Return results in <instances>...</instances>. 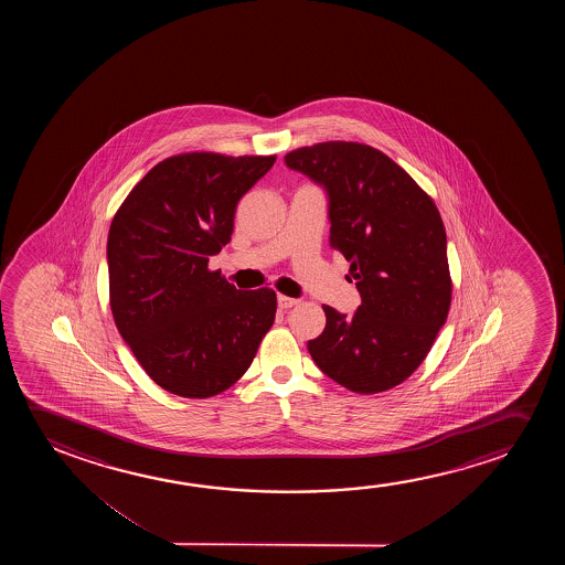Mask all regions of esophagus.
<instances>
[{
    "instance_id": "1",
    "label": "esophagus",
    "mask_w": 565,
    "mask_h": 565,
    "mask_svg": "<svg viewBox=\"0 0 565 565\" xmlns=\"http://www.w3.org/2000/svg\"><path fill=\"white\" fill-rule=\"evenodd\" d=\"M299 302V299H294V297H287V295H278V307L279 309H291Z\"/></svg>"
}]
</instances>
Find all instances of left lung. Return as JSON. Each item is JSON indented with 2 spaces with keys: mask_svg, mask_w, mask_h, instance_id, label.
I'll return each mask as SVG.
<instances>
[{
  "mask_svg": "<svg viewBox=\"0 0 565 565\" xmlns=\"http://www.w3.org/2000/svg\"><path fill=\"white\" fill-rule=\"evenodd\" d=\"M330 196V247L351 263L353 317L324 305L309 341L318 369L356 394L402 384L433 349L451 305L448 243L430 194L379 148L330 140L286 154Z\"/></svg>",
  "mask_w": 565,
  "mask_h": 565,
  "instance_id": "8db88e82",
  "label": "left lung"
}]
</instances>
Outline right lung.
Here are the masks:
<instances>
[{
    "label": "right lung",
    "instance_id": "add662e5",
    "mask_svg": "<svg viewBox=\"0 0 565 565\" xmlns=\"http://www.w3.org/2000/svg\"><path fill=\"white\" fill-rule=\"evenodd\" d=\"M274 162L276 156H170L111 220V315L140 366L170 394L225 392L274 324V289L241 291L209 268L210 256L232 241L241 196Z\"/></svg>",
    "mask_w": 565,
    "mask_h": 565
}]
</instances>
